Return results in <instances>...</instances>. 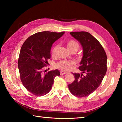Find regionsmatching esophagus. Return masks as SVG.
<instances>
[{"instance_id": "1", "label": "esophagus", "mask_w": 122, "mask_h": 122, "mask_svg": "<svg viewBox=\"0 0 122 122\" xmlns=\"http://www.w3.org/2000/svg\"><path fill=\"white\" fill-rule=\"evenodd\" d=\"M60 73V75H64V74H66V73H67V72H64V71H61Z\"/></svg>"}]
</instances>
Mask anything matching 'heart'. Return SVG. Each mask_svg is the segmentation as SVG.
<instances>
[{
  "mask_svg": "<svg viewBox=\"0 0 122 122\" xmlns=\"http://www.w3.org/2000/svg\"><path fill=\"white\" fill-rule=\"evenodd\" d=\"M67 48L70 51L73 50H76L79 48V44L76 41L74 40H70L68 41L66 43ZM59 48V45H56L54 46L51 51L52 56L53 57H56L57 55V52ZM75 65V62L73 61L62 60L56 64V67L58 69L61 70L62 71H68L70 70L72 66Z\"/></svg>",
  "mask_w": 122,
  "mask_h": 122,
  "instance_id": "b5f03b06",
  "label": "heart"
}]
</instances>
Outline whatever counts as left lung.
<instances>
[{
	"label": "left lung",
	"instance_id": "1",
	"mask_svg": "<svg viewBox=\"0 0 122 122\" xmlns=\"http://www.w3.org/2000/svg\"><path fill=\"white\" fill-rule=\"evenodd\" d=\"M70 34L81 43L83 56L79 68L82 73H73L75 80L68 87L73 95L85 97L97 89L104 78L107 71V54L99 41L90 33L79 31Z\"/></svg>",
	"mask_w": 122,
	"mask_h": 122
}]
</instances>
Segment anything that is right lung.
Returning a JSON list of instances; mask_svg holds the SVG:
<instances>
[{
    "mask_svg": "<svg viewBox=\"0 0 122 122\" xmlns=\"http://www.w3.org/2000/svg\"><path fill=\"white\" fill-rule=\"evenodd\" d=\"M64 33L37 32L30 36L21 46L18 62L20 80L25 89L34 95L41 97L48 93L54 77L60 76L58 70L43 73L42 68L51 58L52 44Z\"/></svg>",
    "mask_w": 122,
    "mask_h": 122,
    "instance_id": "add662e5",
    "label": "right lung"
}]
</instances>
